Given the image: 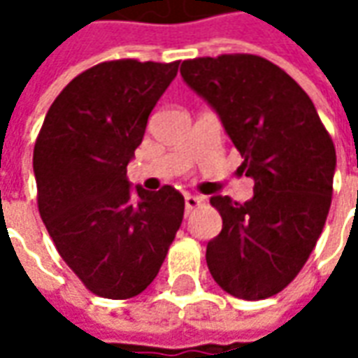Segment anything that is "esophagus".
Returning a JSON list of instances; mask_svg holds the SVG:
<instances>
[{"label": "esophagus", "instance_id": "obj_1", "mask_svg": "<svg viewBox=\"0 0 358 358\" xmlns=\"http://www.w3.org/2000/svg\"><path fill=\"white\" fill-rule=\"evenodd\" d=\"M184 203H186V215H189L192 210L197 209V207L201 205L203 199L201 197H197V195H186V197H184Z\"/></svg>", "mask_w": 358, "mask_h": 358}]
</instances>
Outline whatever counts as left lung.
I'll return each mask as SVG.
<instances>
[{
    "label": "left lung",
    "mask_w": 358,
    "mask_h": 358,
    "mask_svg": "<svg viewBox=\"0 0 358 358\" xmlns=\"http://www.w3.org/2000/svg\"><path fill=\"white\" fill-rule=\"evenodd\" d=\"M182 78L205 97L255 180L253 199L210 197L222 230L207 243L210 276L238 299L272 297L293 282L322 234L336 148L310 97L268 59L251 53L187 59Z\"/></svg>",
    "instance_id": "left-lung-1"
}]
</instances>
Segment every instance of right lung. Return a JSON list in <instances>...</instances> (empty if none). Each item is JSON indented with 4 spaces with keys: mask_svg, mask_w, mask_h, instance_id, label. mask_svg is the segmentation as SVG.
<instances>
[{
    "mask_svg": "<svg viewBox=\"0 0 358 358\" xmlns=\"http://www.w3.org/2000/svg\"><path fill=\"white\" fill-rule=\"evenodd\" d=\"M174 63L105 61L51 103L34 145L38 210L61 259L105 299H130L163 264L184 218L172 186L130 189L126 166Z\"/></svg>",
    "mask_w": 358,
    "mask_h": 358,
    "instance_id": "add662e5",
    "label": "right lung"
}]
</instances>
